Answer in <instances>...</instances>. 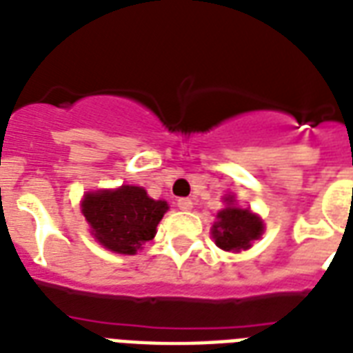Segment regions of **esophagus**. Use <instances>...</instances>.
<instances>
[{"instance_id":"34e87169","label":"esophagus","mask_w":353,"mask_h":353,"mask_svg":"<svg viewBox=\"0 0 353 353\" xmlns=\"http://www.w3.org/2000/svg\"><path fill=\"white\" fill-rule=\"evenodd\" d=\"M177 207H179L181 211H190V209H192V200H188V198H179V200H177Z\"/></svg>"}]
</instances>
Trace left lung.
<instances>
[{
    "label": "left lung",
    "mask_w": 353,
    "mask_h": 353,
    "mask_svg": "<svg viewBox=\"0 0 353 353\" xmlns=\"http://www.w3.org/2000/svg\"><path fill=\"white\" fill-rule=\"evenodd\" d=\"M228 207L216 214V222L212 224V239L216 246L225 252H241L252 248V242L257 241L265 224L263 220L250 209H239L233 205V198H225Z\"/></svg>",
    "instance_id": "obj_1"
}]
</instances>
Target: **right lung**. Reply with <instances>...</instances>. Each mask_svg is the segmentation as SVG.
I'll list each match as a JSON object with an SVG mask.
<instances>
[{"instance_id": "right-lung-1", "label": "right lung", "mask_w": 353, "mask_h": 353, "mask_svg": "<svg viewBox=\"0 0 353 353\" xmlns=\"http://www.w3.org/2000/svg\"><path fill=\"white\" fill-rule=\"evenodd\" d=\"M94 239L114 254L134 255L157 233L168 203L153 200L142 187L122 185L114 190L87 192L81 201Z\"/></svg>"}]
</instances>
